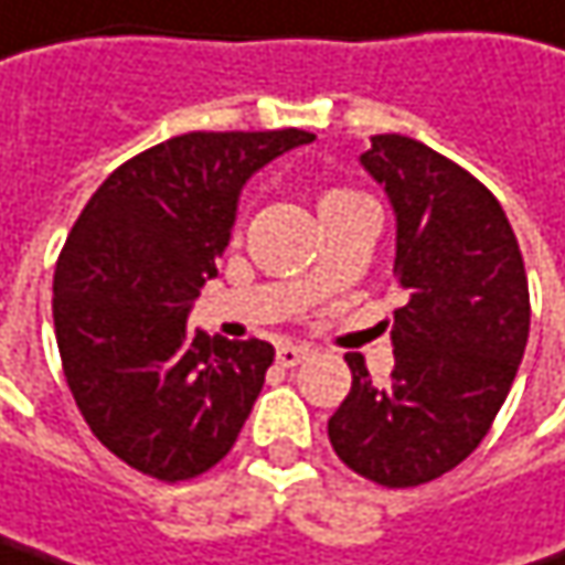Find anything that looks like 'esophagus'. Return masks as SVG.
<instances>
[{"mask_svg":"<svg viewBox=\"0 0 565 565\" xmlns=\"http://www.w3.org/2000/svg\"><path fill=\"white\" fill-rule=\"evenodd\" d=\"M307 355H310V349H307V345H290V342L278 345V365H281V369H294V365H300Z\"/></svg>","mask_w":565,"mask_h":565,"instance_id":"obj_1","label":"esophagus"}]
</instances>
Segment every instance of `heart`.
<instances>
[{"instance_id":"heart-1","label":"heart","mask_w":565,"mask_h":565,"mask_svg":"<svg viewBox=\"0 0 565 565\" xmlns=\"http://www.w3.org/2000/svg\"><path fill=\"white\" fill-rule=\"evenodd\" d=\"M349 200H355V193H349V190H339V186H333V190H323V193H320L317 206H320V210H330V206L349 203Z\"/></svg>"}]
</instances>
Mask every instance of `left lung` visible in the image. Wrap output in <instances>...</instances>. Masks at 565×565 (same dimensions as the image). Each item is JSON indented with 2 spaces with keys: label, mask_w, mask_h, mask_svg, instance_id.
I'll return each instance as SVG.
<instances>
[{
  "label": "left lung",
  "mask_w": 565,
  "mask_h": 565,
  "mask_svg": "<svg viewBox=\"0 0 565 565\" xmlns=\"http://www.w3.org/2000/svg\"><path fill=\"white\" fill-rule=\"evenodd\" d=\"M362 164L397 216L394 372L372 385L349 352L352 387L330 417L335 456L362 479L414 488L456 469L491 430L531 333L514 230L482 180L407 135H375Z\"/></svg>",
  "instance_id": "1"
}]
</instances>
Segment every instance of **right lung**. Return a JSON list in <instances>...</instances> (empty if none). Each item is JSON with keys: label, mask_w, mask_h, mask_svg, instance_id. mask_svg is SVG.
Returning a JSON list of instances; mask_svg holds the SVG:
<instances>
[{"label": "right lung", "mask_w": 565, "mask_h": 565, "mask_svg": "<svg viewBox=\"0 0 565 565\" xmlns=\"http://www.w3.org/2000/svg\"><path fill=\"white\" fill-rule=\"evenodd\" d=\"M313 138L186 131L119 164L83 206L54 268V333L83 420L131 469L196 479L252 414L275 345L190 333L186 313L216 278L245 180Z\"/></svg>", "instance_id": "add662e5"}]
</instances>
